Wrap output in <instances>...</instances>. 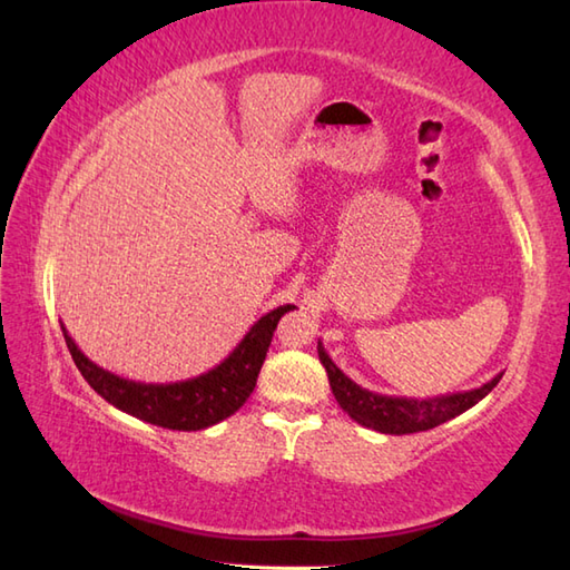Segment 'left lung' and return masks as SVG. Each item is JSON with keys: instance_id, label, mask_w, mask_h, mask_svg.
<instances>
[{"instance_id": "8db88e82", "label": "left lung", "mask_w": 570, "mask_h": 570, "mask_svg": "<svg viewBox=\"0 0 570 570\" xmlns=\"http://www.w3.org/2000/svg\"><path fill=\"white\" fill-rule=\"evenodd\" d=\"M318 357L325 372H328V382L337 404L343 406V411H347V416L355 419L360 426L380 431V433H392V435L419 433V431L441 426V423L460 416L470 406H475L480 399H485L502 380V372H500L498 377H492L488 384H482L480 390L443 394V396H431V399L386 396V394H374L365 390V386H360L350 380L347 374L328 357V353H325L323 343H318Z\"/></svg>"}]
</instances>
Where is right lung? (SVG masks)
Wrapping results in <instances>:
<instances>
[{
    "mask_svg": "<svg viewBox=\"0 0 570 570\" xmlns=\"http://www.w3.org/2000/svg\"><path fill=\"white\" fill-rule=\"evenodd\" d=\"M294 308L296 306L286 304L269 311L252 325L249 333L242 337L239 345L220 365L193 380L171 384L135 382L119 377L115 372H107L80 353V347L63 325H60V331H63L72 362H76L85 382L105 402H110L119 411H125V414L154 423V426L171 431H200L233 416L247 402L254 384H257L266 350L272 345L276 323L282 321L284 313Z\"/></svg>",
    "mask_w": 570,
    "mask_h": 570,
    "instance_id": "obj_1",
    "label": "right lung"
}]
</instances>
